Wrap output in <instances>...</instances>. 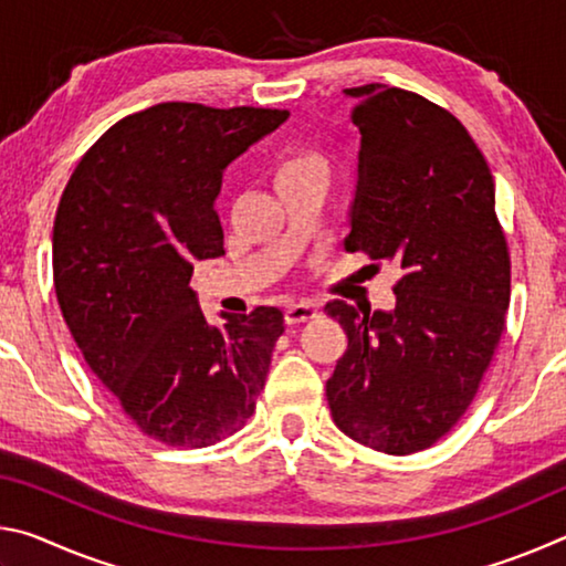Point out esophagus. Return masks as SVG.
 I'll use <instances>...</instances> for the list:
<instances>
[{"mask_svg": "<svg viewBox=\"0 0 566 566\" xmlns=\"http://www.w3.org/2000/svg\"><path fill=\"white\" fill-rule=\"evenodd\" d=\"M317 314H319V310L312 302H296V304L286 306L284 319H286V324H302V322L314 319Z\"/></svg>", "mask_w": 566, "mask_h": 566, "instance_id": "esophagus-1", "label": "esophagus"}]
</instances>
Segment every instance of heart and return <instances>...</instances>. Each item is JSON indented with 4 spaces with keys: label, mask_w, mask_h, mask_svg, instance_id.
<instances>
[{
    "label": "heart",
    "mask_w": 566,
    "mask_h": 566,
    "mask_svg": "<svg viewBox=\"0 0 566 566\" xmlns=\"http://www.w3.org/2000/svg\"><path fill=\"white\" fill-rule=\"evenodd\" d=\"M306 169H324V161L319 155H312V151H296V155L284 157L274 169V181H282L286 177L300 175Z\"/></svg>",
    "instance_id": "b5f03b06"
}]
</instances>
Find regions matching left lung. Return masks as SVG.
Instances as JSON below:
<instances>
[{
    "instance_id": "8db88e82",
    "label": "left lung",
    "mask_w": 566,
    "mask_h": 566,
    "mask_svg": "<svg viewBox=\"0 0 566 566\" xmlns=\"http://www.w3.org/2000/svg\"><path fill=\"white\" fill-rule=\"evenodd\" d=\"M359 132L347 252L401 270L389 312L327 302L347 352L332 417L385 454L432 447L474 399L504 332L510 252L486 159L447 109L387 84L344 90Z\"/></svg>"
}]
</instances>
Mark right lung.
Returning <instances> with one entry per match:
<instances>
[{"label": "right lung", "instance_id": "add662e5", "mask_svg": "<svg viewBox=\"0 0 566 566\" xmlns=\"http://www.w3.org/2000/svg\"><path fill=\"white\" fill-rule=\"evenodd\" d=\"M286 109L165 102L129 114L76 165L52 232V270L76 347L134 424L207 447L254 415L284 332L276 306L209 324L189 286L224 254L214 212L224 169Z\"/></svg>", "mask_w": 566, "mask_h": 566}]
</instances>
